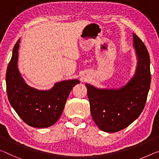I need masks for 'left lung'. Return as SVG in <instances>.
Wrapping results in <instances>:
<instances>
[{
    "label": "left lung",
    "mask_w": 159,
    "mask_h": 159,
    "mask_svg": "<svg viewBox=\"0 0 159 159\" xmlns=\"http://www.w3.org/2000/svg\"><path fill=\"white\" fill-rule=\"evenodd\" d=\"M133 44L137 66L134 77L120 89H98L86 84L92 118L103 131L124 129L143 111L151 84L150 57L145 45L135 34Z\"/></svg>",
    "instance_id": "left-lung-1"
}]
</instances>
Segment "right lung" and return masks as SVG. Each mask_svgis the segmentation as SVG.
<instances>
[{
	"label": "right lung",
	"instance_id": "add662e5",
	"mask_svg": "<svg viewBox=\"0 0 159 159\" xmlns=\"http://www.w3.org/2000/svg\"><path fill=\"white\" fill-rule=\"evenodd\" d=\"M20 40L14 46L6 71V90L12 107L25 124L35 128L53 125L62 114L68 95L80 81L77 79L56 83L48 91L28 86L18 68Z\"/></svg>",
	"mask_w": 159,
	"mask_h": 159
}]
</instances>
